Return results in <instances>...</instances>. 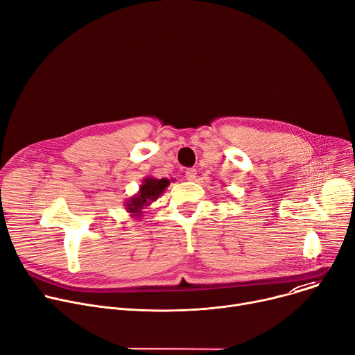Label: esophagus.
<instances>
[{"instance_id":"1","label":"esophagus","mask_w":355,"mask_h":355,"mask_svg":"<svg viewBox=\"0 0 355 355\" xmlns=\"http://www.w3.org/2000/svg\"><path fill=\"white\" fill-rule=\"evenodd\" d=\"M185 178H187L188 181H194V180L197 178V170L188 168V170L185 171Z\"/></svg>"}]
</instances>
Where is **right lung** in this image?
Listing matches in <instances>:
<instances>
[{"mask_svg": "<svg viewBox=\"0 0 355 355\" xmlns=\"http://www.w3.org/2000/svg\"><path fill=\"white\" fill-rule=\"evenodd\" d=\"M168 185H170L168 178H161V180L154 177L143 178L137 194H135L124 202L125 211L130 212L132 218H136V219L143 218L144 209H147L151 205V202L157 201Z\"/></svg>", "mask_w": 355, "mask_h": 355, "instance_id": "add662e5", "label": "right lung"}]
</instances>
